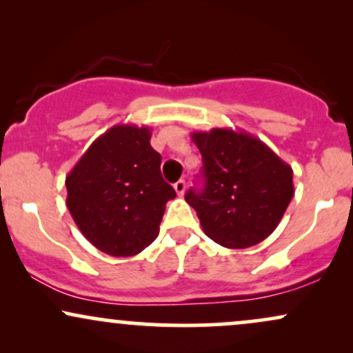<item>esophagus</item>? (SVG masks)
Segmentation results:
<instances>
[{"instance_id": "obj_1", "label": "esophagus", "mask_w": 353, "mask_h": 353, "mask_svg": "<svg viewBox=\"0 0 353 353\" xmlns=\"http://www.w3.org/2000/svg\"><path fill=\"white\" fill-rule=\"evenodd\" d=\"M174 190L177 192V196H184L185 192V181H177L176 184H174Z\"/></svg>"}]
</instances>
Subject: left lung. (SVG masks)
Instances as JSON below:
<instances>
[{
  "mask_svg": "<svg viewBox=\"0 0 353 353\" xmlns=\"http://www.w3.org/2000/svg\"><path fill=\"white\" fill-rule=\"evenodd\" d=\"M202 156L204 189H189L205 236L228 249H247L274 232L294 197L292 168L244 131L214 128L190 134Z\"/></svg>",
  "mask_w": 353,
  "mask_h": 353,
  "instance_id": "8db88e82",
  "label": "left lung"
}]
</instances>
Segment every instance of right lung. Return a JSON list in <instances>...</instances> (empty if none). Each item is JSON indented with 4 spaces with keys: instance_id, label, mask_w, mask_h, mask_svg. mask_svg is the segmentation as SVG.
Returning <instances> with one entry per match:
<instances>
[{
    "instance_id": "obj_1",
    "label": "right lung",
    "mask_w": 353,
    "mask_h": 353,
    "mask_svg": "<svg viewBox=\"0 0 353 353\" xmlns=\"http://www.w3.org/2000/svg\"><path fill=\"white\" fill-rule=\"evenodd\" d=\"M149 141L151 129L144 125H112L66 177V205L76 225L112 257H131L152 244L165 204L176 197Z\"/></svg>"
}]
</instances>
